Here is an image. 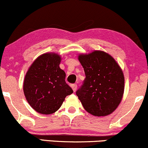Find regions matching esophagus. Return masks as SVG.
Segmentation results:
<instances>
[{"label":"esophagus","instance_id":"1","mask_svg":"<svg viewBox=\"0 0 148 148\" xmlns=\"http://www.w3.org/2000/svg\"><path fill=\"white\" fill-rule=\"evenodd\" d=\"M71 87H72V90H74V92H75L76 90V89H77V85H76V84H72V86H71Z\"/></svg>","mask_w":148,"mask_h":148}]
</instances>
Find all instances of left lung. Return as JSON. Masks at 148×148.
<instances>
[{
    "mask_svg": "<svg viewBox=\"0 0 148 148\" xmlns=\"http://www.w3.org/2000/svg\"><path fill=\"white\" fill-rule=\"evenodd\" d=\"M79 60L86 79L76 94L85 110L95 116L111 114L123 98L125 78L121 68L113 57L101 51L80 55Z\"/></svg>",
    "mask_w": 148,
    "mask_h": 148,
    "instance_id": "obj_1",
    "label": "left lung"
}]
</instances>
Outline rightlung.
<instances>
[{"label":"right lung","mask_w":148,"mask_h":148,"mask_svg":"<svg viewBox=\"0 0 148 148\" xmlns=\"http://www.w3.org/2000/svg\"><path fill=\"white\" fill-rule=\"evenodd\" d=\"M60 56L42 54L25 74L23 92L30 106L42 114H51L60 108L66 96L73 92L66 84L65 72L59 67Z\"/></svg>","instance_id":"obj_1"}]
</instances>
